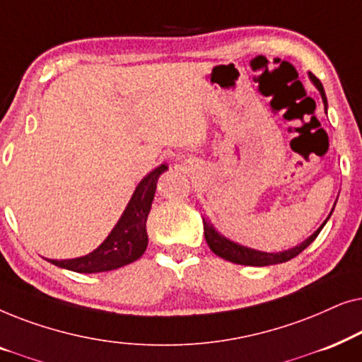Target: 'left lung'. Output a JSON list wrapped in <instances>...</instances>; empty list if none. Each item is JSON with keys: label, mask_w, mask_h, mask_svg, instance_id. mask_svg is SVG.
<instances>
[{"label": "left lung", "mask_w": 362, "mask_h": 362, "mask_svg": "<svg viewBox=\"0 0 362 362\" xmlns=\"http://www.w3.org/2000/svg\"><path fill=\"white\" fill-rule=\"evenodd\" d=\"M308 76H310V81L313 82V86L318 88L320 95H321V98H323L325 110H326V108H328V100H326V93H325L323 86H321V82L313 76V74L310 72ZM333 211H334V206H333V209H331L329 216L326 217V221L313 232V234L308 237V239L303 240L298 245L291 247V249H288V250H284V252H262V250H255V249H250V247L237 244V242L227 239V237L219 234V232L214 229V226L202 217V222H204V237H206L207 245H209V249L214 252L216 255H219L221 259H224V260L232 262V264L252 265V267H267V265L284 264V262H288L293 259V257L301 254V252H303L306 247H308L311 242L318 237L321 229H323L325 224L331 217V214H333Z\"/></svg>", "instance_id": "left-lung-1"}]
</instances>
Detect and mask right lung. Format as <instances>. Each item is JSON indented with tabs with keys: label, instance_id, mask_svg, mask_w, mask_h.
I'll return each instance as SVG.
<instances>
[{
	"label": "right lung",
	"instance_id": "right-lung-1",
	"mask_svg": "<svg viewBox=\"0 0 362 362\" xmlns=\"http://www.w3.org/2000/svg\"><path fill=\"white\" fill-rule=\"evenodd\" d=\"M168 165L158 166L150 175H146L133 191L132 199L113 227L107 239L90 254L77 259L56 260L46 259L61 269L77 272V274H98L125 267L140 259L148 245L146 219L150 214L151 202L155 199L156 182Z\"/></svg>",
	"mask_w": 362,
	"mask_h": 362
}]
</instances>
